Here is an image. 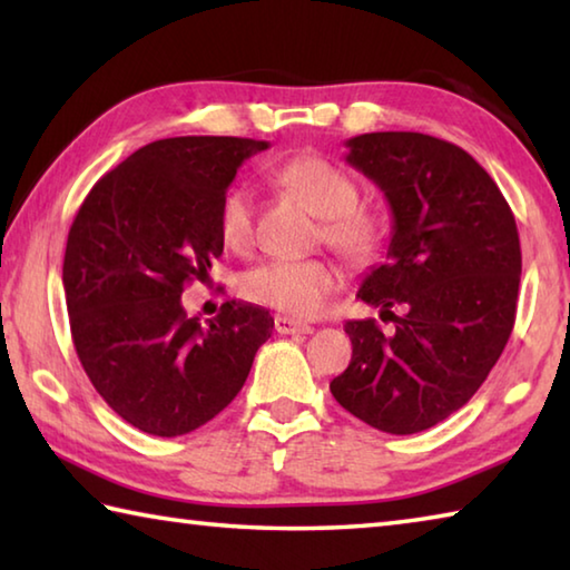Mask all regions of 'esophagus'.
Returning <instances> with one entry per match:
<instances>
[{"label": "esophagus", "instance_id": "obj_1", "mask_svg": "<svg viewBox=\"0 0 570 570\" xmlns=\"http://www.w3.org/2000/svg\"><path fill=\"white\" fill-rule=\"evenodd\" d=\"M274 326L278 334H312L314 332L312 326L296 322V320H292V316H276Z\"/></svg>", "mask_w": 570, "mask_h": 570}]
</instances>
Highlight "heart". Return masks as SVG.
<instances>
[{"mask_svg": "<svg viewBox=\"0 0 570 570\" xmlns=\"http://www.w3.org/2000/svg\"><path fill=\"white\" fill-rule=\"evenodd\" d=\"M274 178L322 218L320 238L354 264H370L384 244V220L377 210L360 206V188L350 173L322 156H298L276 168ZM220 236L230 248H248L254 240V198L248 188H230L220 200ZM342 276L330 262H264L240 278V292L276 312L314 316L322 312Z\"/></svg>", "mask_w": 570, "mask_h": 570, "instance_id": "b5f03b06", "label": "heart"}]
</instances>
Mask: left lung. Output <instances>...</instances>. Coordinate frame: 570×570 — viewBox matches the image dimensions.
Instances as JSON below:
<instances>
[{
	"mask_svg": "<svg viewBox=\"0 0 570 570\" xmlns=\"http://www.w3.org/2000/svg\"><path fill=\"white\" fill-rule=\"evenodd\" d=\"M346 148L392 208L387 258L356 296L394 330L346 322L352 362L330 390L372 428L412 435L458 412L505 350L520 284L515 216L485 168L448 140L364 132Z\"/></svg>",
	"mask_w": 570,
	"mask_h": 570,
	"instance_id": "1",
	"label": "left lung"
}]
</instances>
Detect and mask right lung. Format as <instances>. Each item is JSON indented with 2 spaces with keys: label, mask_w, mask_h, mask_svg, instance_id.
<instances>
[{
  "label": "right lung",
  "mask_w": 570,
  "mask_h": 570,
  "mask_svg": "<svg viewBox=\"0 0 570 570\" xmlns=\"http://www.w3.org/2000/svg\"><path fill=\"white\" fill-rule=\"evenodd\" d=\"M266 140L186 135L135 150L95 183L67 236L62 286L77 356L125 422L178 438L228 407L274 330L226 302L200 326L183 286L224 254L218 216L240 163Z\"/></svg>",
  "instance_id": "add662e5"
}]
</instances>
